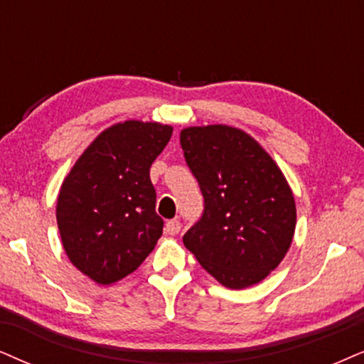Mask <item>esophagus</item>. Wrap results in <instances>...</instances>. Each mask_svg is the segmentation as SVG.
Here are the masks:
<instances>
[{
    "label": "esophagus",
    "instance_id": "esophagus-1",
    "mask_svg": "<svg viewBox=\"0 0 364 364\" xmlns=\"http://www.w3.org/2000/svg\"><path fill=\"white\" fill-rule=\"evenodd\" d=\"M164 232L168 233V235H178L179 232H181V223L178 222V220H169L164 225Z\"/></svg>",
    "mask_w": 364,
    "mask_h": 364
}]
</instances>
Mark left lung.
Wrapping results in <instances>:
<instances>
[{"label":"left lung","mask_w":364,"mask_h":364,"mask_svg":"<svg viewBox=\"0 0 364 364\" xmlns=\"http://www.w3.org/2000/svg\"><path fill=\"white\" fill-rule=\"evenodd\" d=\"M205 198L200 222L183 243L228 289L259 284L291 247L296 201L277 163L242 129L193 126L179 136Z\"/></svg>","instance_id":"1"}]
</instances>
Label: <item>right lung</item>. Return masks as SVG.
<instances>
[{
  "instance_id": "add662e5",
  "label": "right lung",
  "mask_w": 364,
  "mask_h": 364,
  "mask_svg": "<svg viewBox=\"0 0 364 364\" xmlns=\"http://www.w3.org/2000/svg\"><path fill=\"white\" fill-rule=\"evenodd\" d=\"M171 134L168 124H114L63 179L57 201L63 250L94 282L110 285L134 272L163 235L149 169Z\"/></svg>"
}]
</instances>
